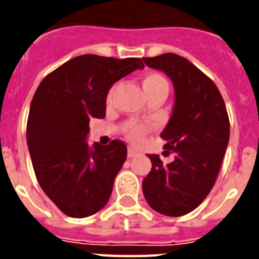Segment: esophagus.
Masks as SVG:
<instances>
[{
    "instance_id": "34e87169",
    "label": "esophagus",
    "mask_w": 259,
    "mask_h": 259,
    "mask_svg": "<svg viewBox=\"0 0 259 259\" xmlns=\"http://www.w3.org/2000/svg\"><path fill=\"white\" fill-rule=\"evenodd\" d=\"M137 154H139V153H137V150H135L134 148H128V158H134V157H136Z\"/></svg>"
}]
</instances>
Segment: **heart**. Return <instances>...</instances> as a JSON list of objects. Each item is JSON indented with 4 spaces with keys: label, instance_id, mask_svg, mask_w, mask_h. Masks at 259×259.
Here are the masks:
<instances>
[{
    "label": "heart",
    "instance_id": "obj_1",
    "mask_svg": "<svg viewBox=\"0 0 259 259\" xmlns=\"http://www.w3.org/2000/svg\"><path fill=\"white\" fill-rule=\"evenodd\" d=\"M141 85H143L144 92H149L152 89L157 88V87H167L166 80L162 75H159L158 72H148V74L144 75L143 80H141ZM114 89L115 87H110V89L106 93V104L110 105L113 102L114 97ZM146 134H148V128L143 124H139V123H131L128 124L125 128V137L128 140L134 144H140L143 143L144 139H145Z\"/></svg>",
    "mask_w": 259,
    "mask_h": 259
}]
</instances>
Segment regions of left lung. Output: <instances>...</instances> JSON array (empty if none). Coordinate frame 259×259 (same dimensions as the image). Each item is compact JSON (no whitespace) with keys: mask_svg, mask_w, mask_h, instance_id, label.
Wrapping results in <instances>:
<instances>
[{"mask_svg":"<svg viewBox=\"0 0 259 259\" xmlns=\"http://www.w3.org/2000/svg\"><path fill=\"white\" fill-rule=\"evenodd\" d=\"M163 71L175 88L170 122L161 134L175 159L163 164L149 154L152 170L143 182L145 200L167 217H182L207 197L217 182L230 140V119L218 87L184 57L174 53L143 58Z\"/></svg>","mask_w":259,"mask_h":259,"instance_id":"8db88e82","label":"left lung"}]
</instances>
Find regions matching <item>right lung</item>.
<instances>
[{"mask_svg": "<svg viewBox=\"0 0 259 259\" xmlns=\"http://www.w3.org/2000/svg\"><path fill=\"white\" fill-rule=\"evenodd\" d=\"M143 59L84 54L44 77L27 120V144L42 191L63 214L85 218L107 203L127 158L123 141L88 145L91 118H105L106 93Z\"/></svg>", "mask_w": 259, "mask_h": 259, "instance_id": "1", "label": "right lung"}]
</instances>
